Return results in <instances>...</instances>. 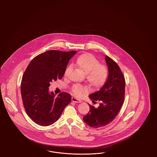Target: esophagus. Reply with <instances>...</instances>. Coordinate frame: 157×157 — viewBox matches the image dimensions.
Segmentation results:
<instances>
[{
  "label": "esophagus",
  "instance_id": "obj_1",
  "mask_svg": "<svg viewBox=\"0 0 157 157\" xmlns=\"http://www.w3.org/2000/svg\"><path fill=\"white\" fill-rule=\"evenodd\" d=\"M72 101L75 103H80L81 102V100L79 98H78L75 97H72L71 98Z\"/></svg>",
  "mask_w": 157,
  "mask_h": 157
}]
</instances>
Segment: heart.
<instances>
[{
  "label": "heart",
  "mask_w": 157,
  "mask_h": 157,
  "mask_svg": "<svg viewBox=\"0 0 157 157\" xmlns=\"http://www.w3.org/2000/svg\"><path fill=\"white\" fill-rule=\"evenodd\" d=\"M76 66L81 71L86 74L87 81L91 85L96 88H99L104 85L108 77V70L106 67L100 64L98 60L90 53H84L76 59ZM70 67H67L64 72L67 76ZM72 91L76 96H81L88 91L85 86L75 85L72 87Z\"/></svg>",
  "instance_id": "1"
}]
</instances>
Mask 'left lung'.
I'll return each instance as SVG.
<instances>
[{
	"instance_id": "1",
	"label": "left lung",
	"mask_w": 157,
	"mask_h": 157,
	"mask_svg": "<svg viewBox=\"0 0 157 157\" xmlns=\"http://www.w3.org/2000/svg\"><path fill=\"white\" fill-rule=\"evenodd\" d=\"M105 61L108 68V75L100 90L89 95L93 102L97 101L99 106L95 108L88 104L89 113L83 120L92 128H100L110 123L116 117L123 104L125 94V78L119 66L108 56Z\"/></svg>"
}]
</instances>
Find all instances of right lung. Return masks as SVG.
I'll return each instance as SVG.
<instances>
[{"instance_id": "obj_1", "label": "right lung", "mask_w": 157, "mask_h": 157, "mask_svg": "<svg viewBox=\"0 0 157 157\" xmlns=\"http://www.w3.org/2000/svg\"><path fill=\"white\" fill-rule=\"evenodd\" d=\"M77 52L48 51L33 58L22 76L21 92L25 109L34 123L46 127L60 117L71 96L67 93L55 97L50 83L61 79L70 60Z\"/></svg>"}]
</instances>
